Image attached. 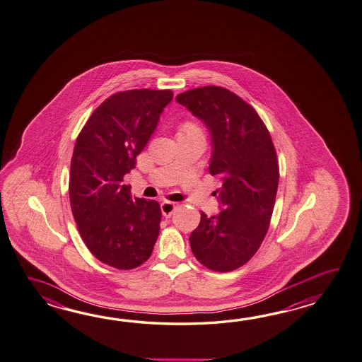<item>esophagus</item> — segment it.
I'll list each match as a JSON object with an SVG mask.
<instances>
[{"label":"esophagus","mask_w":362,"mask_h":362,"mask_svg":"<svg viewBox=\"0 0 362 362\" xmlns=\"http://www.w3.org/2000/svg\"><path fill=\"white\" fill-rule=\"evenodd\" d=\"M175 208H177L175 202H171V201H163V202H161V211L163 217H171V214L174 213Z\"/></svg>","instance_id":"obj_1"}]
</instances>
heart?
Instances as JSON below:
<instances>
[{
  "mask_svg": "<svg viewBox=\"0 0 362 362\" xmlns=\"http://www.w3.org/2000/svg\"><path fill=\"white\" fill-rule=\"evenodd\" d=\"M197 126L196 124H193V123H185L183 126H182V132H189V131H197Z\"/></svg>",
  "mask_w": 362,
  "mask_h": 362,
  "instance_id": "heart-1",
  "label": "heart"
}]
</instances>
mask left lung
<instances>
[{"label":"left lung","instance_id":"left-lung-1","mask_svg":"<svg viewBox=\"0 0 362 362\" xmlns=\"http://www.w3.org/2000/svg\"><path fill=\"white\" fill-rule=\"evenodd\" d=\"M177 101L209 129V173L222 179L221 213H201L191 250L210 270L231 272L253 257L270 225L279 182L272 136L257 112L228 89H189Z\"/></svg>","mask_w":362,"mask_h":362}]
</instances>
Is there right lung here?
Listing matches in <instances>:
<instances>
[{
    "instance_id": "right-lung-1",
    "label": "right lung",
    "mask_w": 362,
    "mask_h": 362,
    "mask_svg": "<svg viewBox=\"0 0 362 362\" xmlns=\"http://www.w3.org/2000/svg\"><path fill=\"white\" fill-rule=\"evenodd\" d=\"M173 96L170 89L118 92L97 107L75 143L69 182L74 219L90 253L115 269L144 264L160 233V204L132 199L123 177Z\"/></svg>"
}]
</instances>
